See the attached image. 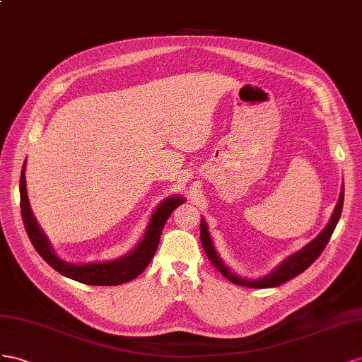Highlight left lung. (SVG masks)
Returning a JSON list of instances; mask_svg holds the SVG:
<instances>
[{"instance_id": "left-lung-1", "label": "left lung", "mask_w": 362, "mask_h": 362, "mask_svg": "<svg viewBox=\"0 0 362 362\" xmlns=\"http://www.w3.org/2000/svg\"><path fill=\"white\" fill-rule=\"evenodd\" d=\"M343 202H344V185L341 188V194H339V199H338V203H337L335 209H334V214H332V216H330V220H329L327 226L323 229V232L320 233L318 236H315V238L308 245H305L302 250H298L294 255L288 256L284 262H281V265H279L277 268H274V270L270 274H267L261 279H256V281H247V279L240 277V276H236L235 273H232L230 268H227V265L221 261L220 255L216 253V250H215L214 243L211 240L209 230H208V224H206V221L203 218H202V223H200V241H202L203 249H204L206 255H208L212 265L227 279V281H230L235 285H243V286H249V288L279 286V285H282L288 281H291L293 277L298 276L300 273H303L306 268L311 264H314L317 257L322 255L326 244L330 240V236H332V233L335 230V226L339 220V216H341Z\"/></svg>"}]
</instances>
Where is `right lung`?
I'll list each match as a JSON object with an SVG mask.
<instances>
[{
	"label": "right lung",
	"mask_w": 362,
	"mask_h": 362,
	"mask_svg": "<svg viewBox=\"0 0 362 362\" xmlns=\"http://www.w3.org/2000/svg\"><path fill=\"white\" fill-rule=\"evenodd\" d=\"M19 192H21V215H23L24 227L30 241H32L36 252L42 256V259L54 268L56 272L64 274L69 279H74L77 282L86 285H121L124 282L133 281L138 277L144 270H146L150 261L153 259L154 253L158 250L160 233L163 226L167 223L171 212L185 203V199L180 195L165 199L154 211L151 220L148 223L147 232L144 235L141 243L126 256H121L119 259L109 261V262H90V264H69L62 261L60 257L53 252V247L49 245V241L45 233L40 230L37 226L33 212L30 209V203L27 197L25 188V162L23 165L19 180Z\"/></svg>",
	"instance_id": "1"
}]
</instances>
